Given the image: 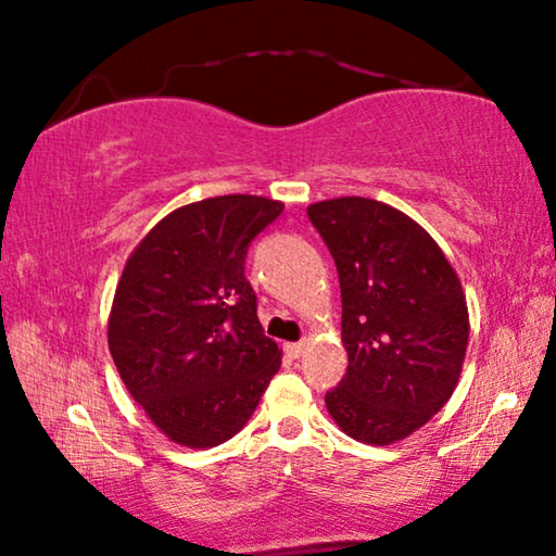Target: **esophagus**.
<instances>
[{
    "instance_id": "34e87169",
    "label": "esophagus",
    "mask_w": 556,
    "mask_h": 556,
    "mask_svg": "<svg viewBox=\"0 0 556 556\" xmlns=\"http://www.w3.org/2000/svg\"><path fill=\"white\" fill-rule=\"evenodd\" d=\"M306 341H295V344H286V354L291 356V359H299V356H303V352H306Z\"/></svg>"
}]
</instances>
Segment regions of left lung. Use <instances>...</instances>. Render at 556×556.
<instances>
[{"mask_svg":"<svg viewBox=\"0 0 556 556\" xmlns=\"http://www.w3.org/2000/svg\"><path fill=\"white\" fill-rule=\"evenodd\" d=\"M308 217L337 263L349 356L326 407L359 443H400L458 387L470 333L458 273L425 227L384 202L337 197Z\"/></svg>","mask_w":556,"mask_h":556,"instance_id":"8db88e82","label":"left lung"}]
</instances>
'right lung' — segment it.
Listing matches in <instances>:
<instances>
[{
    "label": "right lung",
    "mask_w": 556,
    "mask_h": 556,
    "mask_svg": "<svg viewBox=\"0 0 556 556\" xmlns=\"http://www.w3.org/2000/svg\"><path fill=\"white\" fill-rule=\"evenodd\" d=\"M283 202L225 194L185 204L128 255L109 314L126 390L172 443L204 451L238 435L280 369L245 278L250 240Z\"/></svg>",
    "instance_id": "obj_1"
}]
</instances>
